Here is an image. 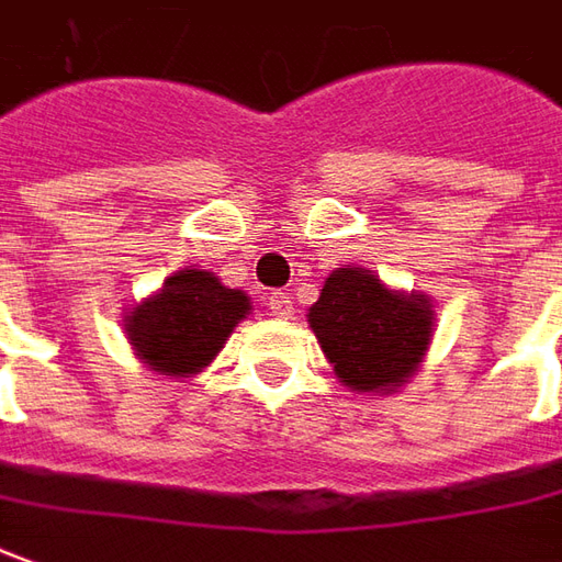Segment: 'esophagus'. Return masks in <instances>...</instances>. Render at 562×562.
Listing matches in <instances>:
<instances>
[{
	"label": "esophagus",
	"instance_id": "34e87169",
	"mask_svg": "<svg viewBox=\"0 0 562 562\" xmlns=\"http://www.w3.org/2000/svg\"><path fill=\"white\" fill-rule=\"evenodd\" d=\"M267 311H270V316H277V319H289L295 313V304H292L289 292H270L267 295Z\"/></svg>",
	"mask_w": 562,
	"mask_h": 562
}]
</instances>
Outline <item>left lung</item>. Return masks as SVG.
Segmentation results:
<instances>
[{
    "instance_id": "obj_1",
    "label": "left lung",
    "mask_w": 562,
    "mask_h": 562,
    "mask_svg": "<svg viewBox=\"0 0 562 562\" xmlns=\"http://www.w3.org/2000/svg\"><path fill=\"white\" fill-rule=\"evenodd\" d=\"M307 323L347 387L381 393L400 387L418 369L430 345L434 311L425 295H400L362 267H338Z\"/></svg>"
}]
</instances>
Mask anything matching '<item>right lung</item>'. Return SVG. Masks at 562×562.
I'll use <instances>...</instances> for the list:
<instances>
[{
    "label": "right lung",
    "instance_id": "obj_1",
    "mask_svg": "<svg viewBox=\"0 0 562 562\" xmlns=\"http://www.w3.org/2000/svg\"><path fill=\"white\" fill-rule=\"evenodd\" d=\"M249 313V297L205 270H181L159 295L132 311L125 331L137 357L159 375L200 372Z\"/></svg>",
    "mask_w": 562,
    "mask_h": 562
}]
</instances>
